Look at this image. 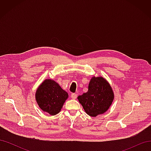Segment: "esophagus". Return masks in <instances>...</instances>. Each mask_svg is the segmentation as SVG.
Here are the masks:
<instances>
[{
  "mask_svg": "<svg viewBox=\"0 0 151 151\" xmlns=\"http://www.w3.org/2000/svg\"><path fill=\"white\" fill-rule=\"evenodd\" d=\"M70 96H71V98H72V99H75L77 98V94H75V93H72Z\"/></svg>",
  "mask_w": 151,
  "mask_h": 151,
  "instance_id": "1",
  "label": "esophagus"
}]
</instances>
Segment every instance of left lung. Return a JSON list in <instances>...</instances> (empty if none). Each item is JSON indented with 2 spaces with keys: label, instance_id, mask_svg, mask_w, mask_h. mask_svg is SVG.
Listing matches in <instances>:
<instances>
[{
  "label": "left lung",
  "instance_id": "left-lung-1",
  "mask_svg": "<svg viewBox=\"0 0 151 151\" xmlns=\"http://www.w3.org/2000/svg\"><path fill=\"white\" fill-rule=\"evenodd\" d=\"M86 113L95 117L106 112L114 99L111 86L103 77L91 78L88 92L77 97Z\"/></svg>",
  "mask_w": 151,
  "mask_h": 151
}]
</instances>
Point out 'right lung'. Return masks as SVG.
<instances>
[{"label": "right lung", "mask_w": 151, "mask_h": 151, "mask_svg": "<svg viewBox=\"0 0 151 151\" xmlns=\"http://www.w3.org/2000/svg\"><path fill=\"white\" fill-rule=\"evenodd\" d=\"M68 95L55 81L46 79L36 91L35 98L39 107L51 115L60 111Z\"/></svg>", "instance_id": "add662e5"}]
</instances>
